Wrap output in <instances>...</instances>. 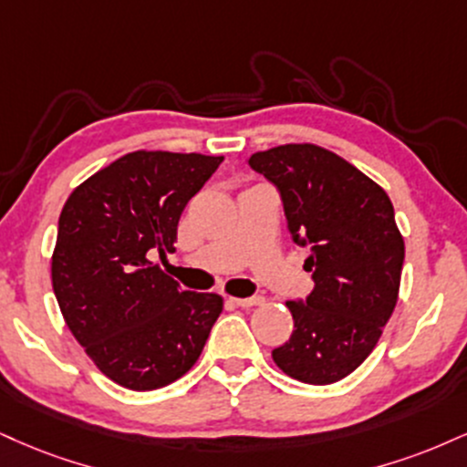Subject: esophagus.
Instances as JSON below:
<instances>
[{
    "label": "esophagus",
    "mask_w": 467,
    "mask_h": 467,
    "mask_svg": "<svg viewBox=\"0 0 467 467\" xmlns=\"http://www.w3.org/2000/svg\"><path fill=\"white\" fill-rule=\"evenodd\" d=\"M233 302L237 306H258L265 302V297L263 296H250V297H233Z\"/></svg>",
    "instance_id": "esophagus-1"
}]
</instances>
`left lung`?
<instances>
[{
    "instance_id": "obj_1",
    "label": "left lung",
    "mask_w": 467,
    "mask_h": 467,
    "mask_svg": "<svg viewBox=\"0 0 467 467\" xmlns=\"http://www.w3.org/2000/svg\"><path fill=\"white\" fill-rule=\"evenodd\" d=\"M248 165L278 189L316 280L306 300L287 302L294 333L274 363L300 383H337L369 357L396 308L404 241L394 206L355 165L311 143L256 151Z\"/></svg>"
}]
</instances>
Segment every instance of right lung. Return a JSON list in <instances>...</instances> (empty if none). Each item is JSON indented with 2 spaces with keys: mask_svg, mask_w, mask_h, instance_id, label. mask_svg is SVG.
Listing matches in <instances>:
<instances>
[{
  "mask_svg": "<svg viewBox=\"0 0 467 467\" xmlns=\"http://www.w3.org/2000/svg\"><path fill=\"white\" fill-rule=\"evenodd\" d=\"M222 161L130 151L65 202L52 256L56 300L99 372L126 389H159L187 374L222 313V296L182 291L148 258L176 250L184 206Z\"/></svg>",
  "mask_w": 467,
  "mask_h": 467,
  "instance_id": "obj_1",
  "label": "right lung"
}]
</instances>
